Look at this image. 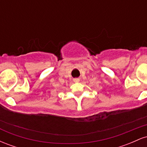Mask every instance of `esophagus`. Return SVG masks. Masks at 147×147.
I'll use <instances>...</instances> for the list:
<instances>
[{
  "mask_svg": "<svg viewBox=\"0 0 147 147\" xmlns=\"http://www.w3.org/2000/svg\"><path fill=\"white\" fill-rule=\"evenodd\" d=\"M74 82H75V83H77V82H79V78H75L73 79Z\"/></svg>",
  "mask_w": 147,
  "mask_h": 147,
  "instance_id": "34e87169",
  "label": "esophagus"
}]
</instances>
